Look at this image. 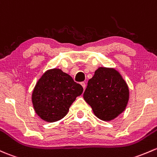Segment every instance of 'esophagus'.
Segmentation results:
<instances>
[{
  "label": "esophagus",
  "mask_w": 157,
  "mask_h": 157,
  "mask_svg": "<svg viewBox=\"0 0 157 157\" xmlns=\"http://www.w3.org/2000/svg\"><path fill=\"white\" fill-rule=\"evenodd\" d=\"M80 84H81V86H83V90H85V89H86V83H85V82H81V83H80Z\"/></svg>",
  "instance_id": "obj_1"
}]
</instances>
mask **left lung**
Masks as SVG:
<instances>
[{
	"label": "left lung",
	"mask_w": 157,
	"mask_h": 157,
	"mask_svg": "<svg viewBox=\"0 0 157 157\" xmlns=\"http://www.w3.org/2000/svg\"><path fill=\"white\" fill-rule=\"evenodd\" d=\"M83 98L100 120L110 121L126 109L129 98L126 82L117 70L100 67L90 79Z\"/></svg>",
	"instance_id": "8db88e82"
}]
</instances>
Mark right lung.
Instances as JSON below:
<instances>
[{"label": "right lung", "mask_w": 157, "mask_h": 157, "mask_svg": "<svg viewBox=\"0 0 157 157\" xmlns=\"http://www.w3.org/2000/svg\"><path fill=\"white\" fill-rule=\"evenodd\" d=\"M83 89L61 69L47 71L36 83L32 92L33 106L42 120L49 123L66 116L76 98Z\"/></svg>", "instance_id": "add662e5"}]
</instances>
